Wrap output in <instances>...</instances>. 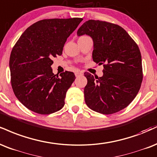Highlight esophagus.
<instances>
[{
	"label": "esophagus",
	"instance_id": "1",
	"mask_svg": "<svg viewBox=\"0 0 157 157\" xmlns=\"http://www.w3.org/2000/svg\"><path fill=\"white\" fill-rule=\"evenodd\" d=\"M82 71H76V72H75V76L76 77H79V76H80V75H82Z\"/></svg>",
	"mask_w": 157,
	"mask_h": 157
}]
</instances>
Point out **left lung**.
Returning a JSON list of instances; mask_svg holds the SVG:
<instances>
[{"instance_id": "obj_1", "label": "left lung", "mask_w": 157, "mask_h": 157, "mask_svg": "<svg viewBox=\"0 0 157 157\" xmlns=\"http://www.w3.org/2000/svg\"><path fill=\"white\" fill-rule=\"evenodd\" d=\"M77 33L92 38L93 60L104 67L102 77L84 73L88 80L84 88L86 105L105 115L124 109L137 96L143 81L142 58L137 44L124 28L105 21H86Z\"/></svg>"}]
</instances>
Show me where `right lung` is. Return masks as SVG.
<instances>
[{
  "label": "right lung",
  "instance_id": "obj_1",
  "mask_svg": "<svg viewBox=\"0 0 157 157\" xmlns=\"http://www.w3.org/2000/svg\"><path fill=\"white\" fill-rule=\"evenodd\" d=\"M82 20H39L24 31L13 48L9 59L11 84L16 97L30 110L48 115L64 106L75 75L68 71L54 75L52 58L62 54L67 38Z\"/></svg>",
  "mask_w": 157,
  "mask_h": 157
}]
</instances>
